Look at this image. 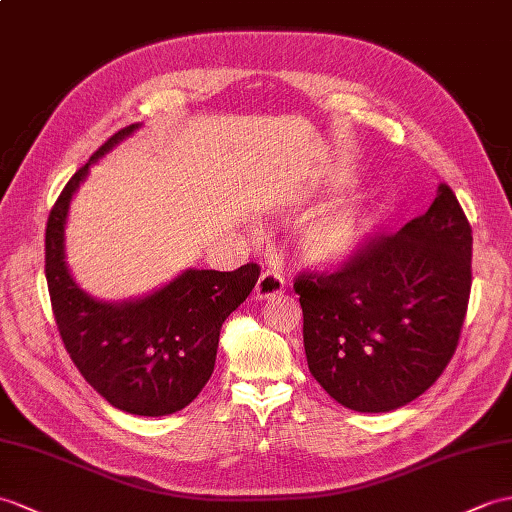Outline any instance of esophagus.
<instances>
[{
	"instance_id": "obj_1",
	"label": "esophagus",
	"mask_w": 512,
	"mask_h": 512,
	"mask_svg": "<svg viewBox=\"0 0 512 512\" xmlns=\"http://www.w3.org/2000/svg\"><path fill=\"white\" fill-rule=\"evenodd\" d=\"M285 288V281L275 270H264L255 285V296L257 299H270V296L281 294Z\"/></svg>"
}]
</instances>
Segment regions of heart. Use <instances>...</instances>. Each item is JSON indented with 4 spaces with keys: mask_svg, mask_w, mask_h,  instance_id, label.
I'll return each mask as SVG.
<instances>
[{
    "mask_svg": "<svg viewBox=\"0 0 512 512\" xmlns=\"http://www.w3.org/2000/svg\"><path fill=\"white\" fill-rule=\"evenodd\" d=\"M373 222L353 209H329L314 218L301 237L303 255L314 264H338L358 248Z\"/></svg>",
    "mask_w": 512,
    "mask_h": 512,
    "instance_id": "heart-1",
    "label": "heart"
}]
</instances>
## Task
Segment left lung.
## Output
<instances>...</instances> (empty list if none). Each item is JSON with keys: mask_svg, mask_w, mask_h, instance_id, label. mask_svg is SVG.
I'll list each match as a JSON object with an SVG mask.
<instances>
[{"mask_svg": "<svg viewBox=\"0 0 512 512\" xmlns=\"http://www.w3.org/2000/svg\"><path fill=\"white\" fill-rule=\"evenodd\" d=\"M471 224L449 185L397 233L371 235L294 292L316 382L355 412L406 406L454 358L471 294Z\"/></svg>", "mask_w": 512, "mask_h": 512, "instance_id": "left-lung-1", "label": "left lung"}]
</instances>
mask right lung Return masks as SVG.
<instances>
[{
    "label": "right lung",
    "instance_id": "add662e5",
    "mask_svg": "<svg viewBox=\"0 0 512 512\" xmlns=\"http://www.w3.org/2000/svg\"><path fill=\"white\" fill-rule=\"evenodd\" d=\"M126 126L69 178L45 227V279L52 312L71 362L111 406L139 417H163L189 406L209 382L222 323L251 294L257 264L231 272L187 270L146 299L111 305L93 301L69 277L63 231L91 161L133 133Z\"/></svg>",
    "mask_w": 512,
    "mask_h": 512
}]
</instances>
